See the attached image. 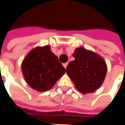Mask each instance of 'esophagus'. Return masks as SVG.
<instances>
[{
	"mask_svg": "<svg viewBox=\"0 0 125 125\" xmlns=\"http://www.w3.org/2000/svg\"><path fill=\"white\" fill-rule=\"evenodd\" d=\"M67 65H68V63H64L63 64V66H64V68H65V69L66 68V66H67Z\"/></svg>",
	"mask_w": 125,
	"mask_h": 125,
	"instance_id": "esophagus-1",
	"label": "esophagus"
}]
</instances>
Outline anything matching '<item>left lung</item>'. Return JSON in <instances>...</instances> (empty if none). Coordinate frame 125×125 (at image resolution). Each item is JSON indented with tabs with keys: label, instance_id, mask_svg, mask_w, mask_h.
I'll list each match as a JSON object with an SVG mask.
<instances>
[{
	"label": "left lung",
	"instance_id": "8db88e82",
	"mask_svg": "<svg viewBox=\"0 0 125 125\" xmlns=\"http://www.w3.org/2000/svg\"><path fill=\"white\" fill-rule=\"evenodd\" d=\"M74 61L67 65L66 73L82 93H91L102 85L107 74V65L99 55L84 48L76 49Z\"/></svg>",
	"mask_w": 125,
	"mask_h": 125
}]
</instances>
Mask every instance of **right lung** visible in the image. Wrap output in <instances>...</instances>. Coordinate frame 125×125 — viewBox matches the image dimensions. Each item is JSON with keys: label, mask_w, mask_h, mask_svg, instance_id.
Instances as JSON below:
<instances>
[{"label": "right lung", "mask_w": 125, "mask_h": 125, "mask_svg": "<svg viewBox=\"0 0 125 125\" xmlns=\"http://www.w3.org/2000/svg\"><path fill=\"white\" fill-rule=\"evenodd\" d=\"M22 72L31 87L46 92L53 86L66 69L50 47L45 46L33 49L26 56L22 62Z\"/></svg>", "instance_id": "1"}]
</instances>
